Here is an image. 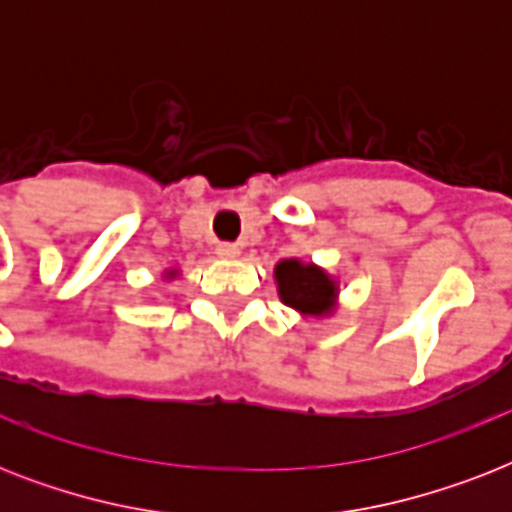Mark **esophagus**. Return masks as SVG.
<instances>
[{"instance_id": "34e87169", "label": "esophagus", "mask_w": 512, "mask_h": 512, "mask_svg": "<svg viewBox=\"0 0 512 512\" xmlns=\"http://www.w3.org/2000/svg\"><path fill=\"white\" fill-rule=\"evenodd\" d=\"M217 257H223V260H233V257L241 255V249L236 244H217Z\"/></svg>"}]
</instances>
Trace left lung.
<instances>
[{
    "label": "left lung",
    "instance_id": "8db88e82",
    "mask_svg": "<svg viewBox=\"0 0 512 512\" xmlns=\"http://www.w3.org/2000/svg\"><path fill=\"white\" fill-rule=\"evenodd\" d=\"M273 279H276L281 303L289 305L292 311L313 316V319L332 316L337 311L340 284L321 265L289 257L273 268Z\"/></svg>",
    "mask_w": 512,
    "mask_h": 512
}]
</instances>
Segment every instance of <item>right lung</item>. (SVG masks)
<instances>
[{"label":"right lung","mask_w":512,"mask_h":512,"mask_svg":"<svg viewBox=\"0 0 512 512\" xmlns=\"http://www.w3.org/2000/svg\"><path fill=\"white\" fill-rule=\"evenodd\" d=\"M177 268H170V271H164V279H175Z\"/></svg>","instance_id":"1"}]
</instances>
